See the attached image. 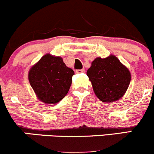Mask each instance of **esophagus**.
<instances>
[{
	"instance_id": "1",
	"label": "esophagus",
	"mask_w": 154,
	"mask_h": 154,
	"mask_svg": "<svg viewBox=\"0 0 154 154\" xmlns=\"http://www.w3.org/2000/svg\"><path fill=\"white\" fill-rule=\"evenodd\" d=\"M75 72H76V73H82V72H85V69H77V70L75 71Z\"/></svg>"
}]
</instances>
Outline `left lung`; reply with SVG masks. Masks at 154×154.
Wrapping results in <instances>:
<instances>
[{
    "instance_id": "left-lung-1",
    "label": "left lung",
    "mask_w": 154,
    "mask_h": 154,
    "mask_svg": "<svg viewBox=\"0 0 154 154\" xmlns=\"http://www.w3.org/2000/svg\"><path fill=\"white\" fill-rule=\"evenodd\" d=\"M87 75L96 96L105 103L120 100L131 80L129 69L113 54L106 58L97 57L87 71Z\"/></svg>"
}]
</instances>
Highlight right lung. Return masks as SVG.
Listing matches in <instances>:
<instances>
[{
    "label": "right lung",
    "instance_id": "1",
    "mask_svg": "<svg viewBox=\"0 0 154 154\" xmlns=\"http://www.w3.org/2000/svg\"><path fill=\"white\" fill-rule=\"evenodd\" d=\"M73 75L61 57L46 54L30 68L28 80L41 102L55 104L67 94Z\"/></svg>",
    "mask_w": 154,
    "mask_h": 154
}]
</instances>
